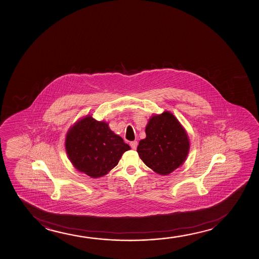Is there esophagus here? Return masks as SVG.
Instances as JSON below:
<instances>
[{
    "instance_id": "obj_1",
    "label": "esophagus",
    "mask_w": 259,
    "mask_h": 259,
    "mask_svg": "<svg viewBox=\"0 0 259 259\" xmlns=\"http://www.w3.org/2000/svg\"><path fill=\"white\" fill-rule=\"evenodd\" d=\"M130 146H131V148L133 149H136L137 148V146H138V142L135 141V142H130Z\"/></svg>"
}]
</instances>
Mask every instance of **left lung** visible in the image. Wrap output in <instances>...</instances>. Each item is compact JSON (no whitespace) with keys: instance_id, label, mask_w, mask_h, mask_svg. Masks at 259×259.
Instances as JSON below:
<instances>
[{"instance_id":"obj_1","label":"left lung","mask_w":259,"mask_h":259,"mask_svg":"<svg viewBox=\"0 0 259 259\" xmlns=\"http://www.w3.org/2000/svg\"><path fill=\"white\" fill-rule=\"evenodd\" d=\"M146 138L137 152L147 166L167 175L184 163L189 150L188 135L172 114L164 111L153 116L146 126Z\"/></svg>"}]
</instances>
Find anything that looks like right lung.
Segmentation results:
<instances>
[{"label":"right lung","mask_w":259,"mask_h":259,"mask_svg":"<svg viewBox=\"0 0 259 259\" xmlns=\"http://www.w3.org/2000/svg\"><path fill=\"white\" fill-rule=\"evenodd\" d=\"M65 149L77 170L99 178L112 170L130 147L110 130L109 124L89 116L69 130Z\"/></svg>","instance_id":"obj_1"}]
</instances>
